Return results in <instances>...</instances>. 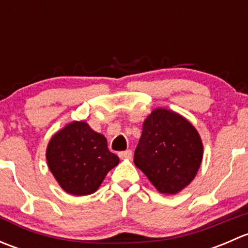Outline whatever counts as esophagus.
<instances>
[{
  "mask_svg": "<svg viewBox=\"0 0 248 248\" xmlns=\"http://www.w3.org/2000/svg\"><path fill=\"white\" fill-rule=\"evenodd\" d=\"M119 157H120V158H121V159L131 158V157H132V151H131V150H126V151L119 152Z\"/></svg>",
  "mask_w": 248,
  "mask_h": 248,
  "instance_id": "obj_1",
  "label": "esophagus"
}]
</instances>
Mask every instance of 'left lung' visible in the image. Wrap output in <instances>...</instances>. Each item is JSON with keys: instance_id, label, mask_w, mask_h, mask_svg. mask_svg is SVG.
Here are the masks:
<instances>
[{"instance_id": "obj_1", "label": "left lung", "mask_w": 248, "mask_h": 248, "mask_svg": "<svg viewBox=\"0 0 248 248\" xmlns=\"http://www.w3.org/2000/svg\"><path fill=\"white\" fill-rule=\"evenodd\" d=\"M202 158L198 132L179 114L156 109L144 121L134 164L161 193L175 194L191 184Z\"/></svg>"}]
</instances>
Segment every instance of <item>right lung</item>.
Masks as SVG:
<instances>
[{"instance_id": "add662e5", "label": "right lung", "mask_w": 248, "mask_h": 248, "mask_svg": "<svg viewBox=\"0 0 248 248\" xmlns=\"http://www.w3.org/2000/svg\"><path fill=\"white\" fill-rule=\"evenodd\" d=\"M49 169L69 194L86 196L97 191L107 172L119 164L108 142L85 122H72L57 132L46 149Z\"/></svg>"}]
</instances>
